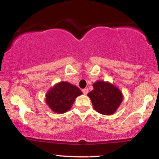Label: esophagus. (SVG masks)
Masks as SVG:
<instances>
[{
    "label": "esophagus",
    "mask_w": 159,
    "mask_h": 159,
    "mask_svg": "<svg viewBox=\"0 0 159 159\" xmlns=\"http://www.w3.org/2000/svg\"><path fill=\"white\" fill-rule=\"evenodd\" d=\"M82 92H83V93L84 94V95H87V93H88V90H87V89H83V90H82Z\"/></svg>",
    "instance_id": "34e87169"
}]
</instances>
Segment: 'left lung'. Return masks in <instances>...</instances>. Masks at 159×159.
Returning <instances> with one entry per match:
<instances>
[{"mask_svg": "<svg viewBox=\"0 0 159 159\" xmlns=\"http://www.w3.org/2000/svg\"><path fill=\"white\" fill-rule=\"evenodd\" d=\"M93 90L87 94L94 110L103 115L114 114L123 102V95L117 87L108 81H97Z\"/></svg>", "mask_w": 159, "mask_h": 159, "instance_id": "8db88e82", "label": "left lung"}]
</instances>
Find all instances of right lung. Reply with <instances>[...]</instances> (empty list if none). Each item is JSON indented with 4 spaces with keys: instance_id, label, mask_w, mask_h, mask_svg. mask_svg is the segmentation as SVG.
<instances>
[{
    "instance_id": "1",
    "label": "right lung",
    "mask_w": 159,
    "mask_h": 159,
    "mask_svg": "<svg viewBox=\"0 0 159 159\" xmlns=\"http://www.w3.org/2000/svg\"><path fill=\"white\" fill-rule=\"evenodd\" d=\"M82 92L76 86L67 81H61L47 92L45 102L50 109L57 114H63L72 107L75 100Z\"/></svg>"
}]
</instances>
